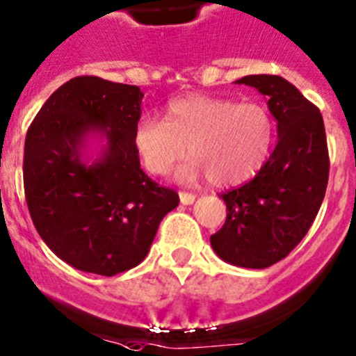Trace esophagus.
Here are the masks:
<instances>
[{
    "label": "esophagus",
    "mask_w": 356,
    "mask_h": 356,
    "mask_svg": "<svg viewBox=\"0 0 356 356\" xmlns=\"http://www.w3.org/2000/svg\"><path fill=\"white\" fill-rule=\"evenodd\" d=\"M179 198H181V204L191 205L195 202V198H197V195L188 193V191H179Z\"/></svg>",
    "instance_id": "34e87169"
}]
</instances>
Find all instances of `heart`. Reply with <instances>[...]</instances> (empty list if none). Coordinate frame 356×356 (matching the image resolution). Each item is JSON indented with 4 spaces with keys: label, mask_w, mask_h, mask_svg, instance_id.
Instances as JSON below:
<instances>
[{
    "label": "heart",
    "mask_w": 356,
    "mask_h": 356,
    "mask_svg": "<svg viewBox=\"0 0 356 356\" xmlns=\"http://www.w3.org/2000/svg\"><path fill=\"white\" fill-rule=\"evenodd\" d=\"M275 140V119L267 105L230 98L189 95L167 103L163 122L142 118L133 128V145L145 170L165 175L186 156L182 181L205 175L214 186H235L265 165Z\"/></svg>",
    "instance_id": "b5f03b06"
}]
</instances>
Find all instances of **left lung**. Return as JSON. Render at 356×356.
I'll return each instance as SVG.
<instances>
[{
    "label": "left lung",
    "mask_w": 356,
    "mask_h": 356,
    "mask_svg": "<svg viewBox=\"0 0 356 356\" xmlns=\"http://www.w3.org/2000/svg\"><path fill=\"white\" fill-rule=\"evenodd\" d=\"M237 82L267 96L279 138L251 181L221 193L227 221L211 244L228 264L267 268L293 251L320 211L330 170L327 135L320 108L283 77L248 75Z\"/></svg>",
    "instance_id": "8db88e82"
}]
</instances>
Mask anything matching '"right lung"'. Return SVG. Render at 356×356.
Returning a JSON list of instances; mask_svg holds the SVG:
<instances>
[{
    "mask_svg": "<svg viewBox=\"0 0 356 356\" xmlns=\"http://www.w3.org/2000/svg\"><path fill=\"white\" fill-rule=\"evenodd\" d=\"M140 88L95 75L56 89L29 124L24 144V195L33 225L63 261L111 275L137 267L161 219L179 205L174 189L140 168L133 128ZM91 129L108 137L102 160L84 165L81 138Z\"/></svg>",
    "mask_w": 356,
    "mask_h": 356,
    "instance_id": "right-lung-1",
    "label": "right lung"
}]
</instances>
